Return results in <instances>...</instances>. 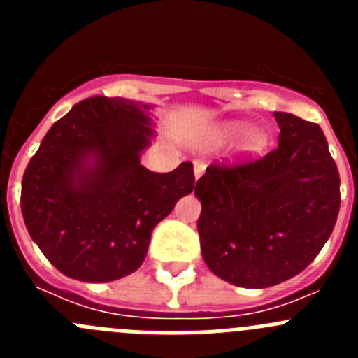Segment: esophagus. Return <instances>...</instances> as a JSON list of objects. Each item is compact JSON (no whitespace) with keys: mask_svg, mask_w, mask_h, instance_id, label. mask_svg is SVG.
Listing matches in <instances>:
<instances>
[{"mask_svg":"<svg viewBox=\"0 0 358 358\" xmlns=\"http://www.w3.org/2000/svg\"><path fill=\"white\" fill-rule=\"evenodd\" d=\"M204 170H206V163H204V161H201V159L194 161V172H195V179H199V177H201L202 173H204Z\"/></svg>","mask_w":358,"mask_h":358,"instance_id":"obj_1","label":"esophagus"}]
</instances>
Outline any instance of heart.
Returning a JSON list of instances; mask_svg holds the SVG:
<instances>
[{"label":"heart","instance_id":"b5f03b06","mask_svg":"<svg viewBox=\"0 0 358 358\" xmlns=\"http://www.w3.org/2000/svg\"><path fill=\"white\" fill-rule=\"evenodd\" d=\"M236 131V127H231L229 134H233V132ZM265 147V136L260 134V132H252V134L248 136V140H245V145H243V148L248 152H260L262 148Z\"/></svg>","mask_w":358,"mask_h":358}]
</instances>
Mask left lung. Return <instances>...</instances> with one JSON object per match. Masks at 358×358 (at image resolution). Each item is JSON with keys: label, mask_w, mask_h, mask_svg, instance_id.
Instances as JSON below:
<instances>
[{"label": "left lung", "mask_w": 358, "mask_h": 358, "mask_svg": "<svg viewBox=\"0 0 358 358\" xmlns=\"http://www.w3.org/2000/svg\"><path fill=\"white\" fill-rule=\"evenodd\" d=\"M280 140L262 157L211 163L195 185L202 258L213 274L265 289L305 271L330 238L339 170L317 123L274 113Z\"/></svg>", "instance_id": "left-lung-1"}]
</instances>
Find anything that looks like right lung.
<instances>
[{"label":"right lung","instance_id":"right-lung-1","mask_svg":"<svg viewBox=\"0 0 358 358\" xmlns=\"http://www.w3.org/2000/svg\"><path fill=\"white\" fill-rule=\"evenodd\" d=\"M145 109L125 98H85L53 123L24 170V226L68 278L106 283L138 271L152 229L194 189L189 161L169 173L140 164L150 134Z\"/></svg>","mask_w":358,"mask_h":358}]
</instances>
